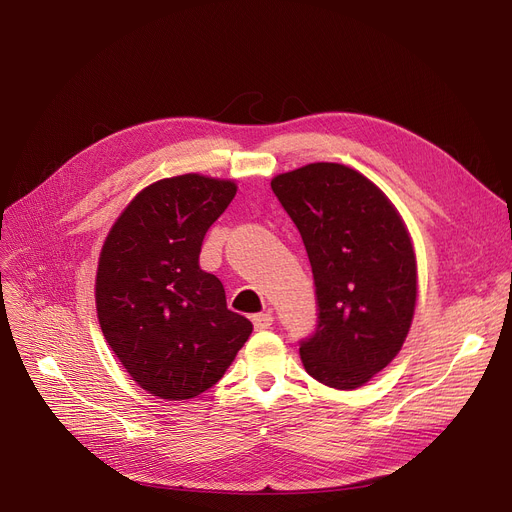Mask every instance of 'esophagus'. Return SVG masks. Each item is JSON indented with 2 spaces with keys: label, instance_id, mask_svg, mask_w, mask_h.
<instances>
[{
  "label": "esophagus",
  "instance_id": "obj_1",
  "mask_svg": "<svg viewBox=\"0 0 512 512\" xmlns=\"http://www.w3.org/2000/svg\"><path fill=\"white\" fill-rule=\"evenodd\" d=\"M251 319H253L255 330H267V328L274 324V313L272 311H263V313L253 315Z\"/></svg>",
  "mask_w": 512,
  "mask_h": 512
}]
</instances>
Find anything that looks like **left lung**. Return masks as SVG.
I'll return each mask as SVG.
<instances>
[{
    "label": "left lung",
    "mask_w": 512,
    "mask_h": 512,
    "mask_svg": "<svg viewBox=\"0 0 512 512\" xmlns=\"http://www.w3.org/2000/svg\"><path fill=\"white\" fill-rule=\"evenodd\" d=\"M309 255L317 328L301 340L311 378L355 390L405 342L417 301V261L388 197L353 168L303 166L272 180Z\"/></svg>",
    "instance_id": "left-lung-1"
}]
</instances>
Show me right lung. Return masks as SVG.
I'll use <instances>...</instances> for the list:
<instances>
[{"instance_id":"1","label":"right lung","mask_w":512,"mask_h":512,"mask_svg":"<svg viewBox=\"0 0 512 512\" xmlns=\"http://www.w3.org/2000/svg\"><path fill=\"white\" fill-rule=\"evenodd\" d=\"M236 195L232 180L182 174L149 184L107 234L97 265L101 332L143 390L195 398L253 332L228 309L222 282L199 267L209 226Z\"/></svg>"}]
</instances>
